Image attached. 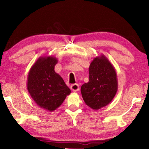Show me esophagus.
Instances as JSON below:
<instances>
[{
	"label": "esophagus",
	"mask_w": 149,
	"mask_h": 149,
	"mask_svg": "<svg viewBox=\"0 0 149 149\" xmlns=\"http://www.w3.org/2000/svg\"><path fill=\"white\" fill-rule=\"evenodd\" d=\"M70 88L72 91H77L79 90V84H74L71 85Z\"/></svg>",
	"instance_id": "1"
}]
</instances>
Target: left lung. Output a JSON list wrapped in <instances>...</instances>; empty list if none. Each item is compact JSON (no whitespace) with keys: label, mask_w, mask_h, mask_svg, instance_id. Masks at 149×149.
I'll return each instance as SVG.
<instances>
[{"label":"left lung","mask_w":149,"mask_h":149,"mask_svg":"<svg viewBox=\"0 0 149 149\" xmlns=\"http://www.w3.org/2000/svg\"><path fill=\"white\" fill-rule=\"evenodd\" d=\"M89 81L82 85L81 92L88 106L97 110L111 102L118 90L114 66L104 54L95 58L89 67Z\"/></svg>","instance_id":"obj_1"}]
</instances>
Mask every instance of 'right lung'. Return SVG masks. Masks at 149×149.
Instances as JSON below:
<instances>
[{
	"label": "right lung",
	"mask_w": 149,
	"mask_h": 149,
	"mask_svg": "<svg viewBox=\"0 0 149 149\" xmlns=\"http://www.w3.org/2000/svg\"><path fill=\"white\" fill-rule=\"evenodd\" d=\"M57 63L56 57H40L27 75V88L30 95L38 106L49 111L59 107L71 93L63 78L54 70Z\"/></svg>",
	"instance_id": "obj_1"
}]
</instances>
